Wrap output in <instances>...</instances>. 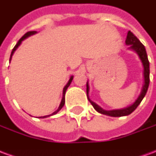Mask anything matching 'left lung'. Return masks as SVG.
<instances>
[{
  "label": "left lung",
  "instance_id": "left-lung-1",
  "mask_svg": "<svg viewBox=\"0 0 156 156\" xmlns=\"http://www.w3.org/2000/svg\"><path fill=\"white\" fill-rule=\"evenodd\" d=\"M125 44L129 46V48L131 51H134L136 52V54L139 56V58L140 59L142 65H143V76H144V83H143V86L141 88L140 94L139 95L137 99L129 106H128L126 108H120V109H113V110H105L104 108H102L99 105H98L96 103L92 101L89 98L88 96V93H89V85H88V82H87V96H88V101L91 103L94 109L98 113H100L102 115H108V116H111V117H121V116H126V115H130L132 112L135 110V108H137L139 105L140 104L142 99L147 93L148 88H149V84H150V62L148 60L147 53L145 51V48L142 43H141L140 40L135 37V36L129 31L127 33V37L125 40Z\"/></svg>",
  "mask_w": 156,
  "mask_h": 156
}]
</instances>
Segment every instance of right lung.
Returning <instances> with one entry per match:
<instances>
[{"label": "right lung", "instance_id": "1", "mask_svg": "<svg viewBox=\"0 0 156 156\" xmlns=\"http://www.w3.org/2000/svg\"><path fill=\"white\" fill-rule=\"evenodd\" d=\"M36 33H37V32H36V31H32V32H28L26 33L25 35L22 37V38L20 39L18 41H17V43L16 44V46L14 47V48L12 49V53H11V58H10V62H11V60H12V56H13V54H14V52H15V51L18 48V47L20 46V45L22 44V41H24L26 38H27V37H31V36L34 35V34H36ZM73 76H71L70 77V78H69V80H68V83L65 85V87L63 88V90H62V100H61V103H60V105H59V107H58V108L56 110L55 112H53L52 114H51L50 115H46V116H42V117H39V118H48L49 117V116H51V115H56L58 112H59L60 110H61V108L64 106V104H65V94H66V91H67V89H68V88L69 87V85L71 84L72 81H73Z\"/></svg>", "mask_w": 156, "mask_h": 156}]
</instances>
